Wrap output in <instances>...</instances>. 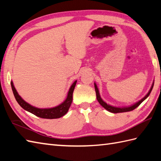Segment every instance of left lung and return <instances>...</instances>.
Instances as JSON below:
<instances>
[{
	"instance_id": "8db88e82",
	"label": "left lung",
	"mask_w": 161,
	"mask_h": 161,
	"mask_svg": "<svg viewBox=\"0 0 161 161\" xmlns=\"http://www.w3.org/2000/svg\"><path fill=\"white\" fill-rule=\"evenodd\" d=\"M94 86H95V92H96L97 100L99 103H100L105 109H107L108 111L111 112V113H114V114H118V113H123V112L131 111H133V109H135L136 108H137L138 106L141 104L143 101L145 100V99L147 98V97L149 96V94L151 93V91H152V88H153V82L152 84V86L151 88H150L149 91L148 92V93L144 97H143L142 99H141V100H140V101H138V102H136V103H135L134 104H133L131 106H129V107H114V106H111L110 104H108L106 103V102L103 100H102V99L100 97V92H99L98 88L96 84L94 83Z\"/></svg>"
}]
</instances>
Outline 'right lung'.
Here are the masks:
<instances>
[{"instance_id":"1","label":"right lung","mask_w":161,"mask_h":161,"mask_svg":"<svg viewBox=\"0 0 161 161\" xmlns=\"http://www.w3.org/2000/svg\"><path fill=\"white\" fill-rule=\"evenodd\" d=\"M76 83L77 80L75 81L73 84L71 85L70 89L68 91L67 97L64 102L55 107L48 108H39L30 105L28 102L23 100V98L19 95L18 92L16 91L12 81H11V86L16 100L23 109L35 115L37 117L46 119H56L62 117L65 114H67L68 109H69L71 105L72 101H73V93Z\"/></svg>"}]
</instances>
